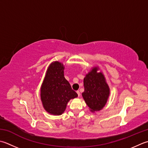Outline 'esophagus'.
<instances>
[{"label": "esophagus", "mask_w": 148, "mask_h": 148, "mask_svg": "<svg viewBox=\"0 0 148 148\" xmlns=\"http://www.w3.org/2000/svg\"><path fill=\"white\" fill-rule=\"evenodd\" d=\"M76 92H77V94L78 95V97H79L80 96V92H79V91L77 90V91H76Z\"/></svg>", "instance_id": "34e87169"}]
</instances>
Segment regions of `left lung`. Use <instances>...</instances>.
Returning a JSON list of instances; mask_svg holds the SVG:
<instances>
[{
    "label": "left lung",
    "instance_id": "left-lung-1",
    "mask_svg": "<svg viewBox=\"0 0 148 148\" xmlns=\"http://www.w3.org/2000/svg\"><path fill=\"white\" fill-rule=\"evenodd\" d=\"M83 99L92 112L100 110L106 105L110 90L103 74L97 72V68L86 75L84 78Z\"/></svg>",
    "mask_w": 148,
    "mask_h": 148
}]
</instances>
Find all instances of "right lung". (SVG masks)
<instances>
[{
  "label": "right lung",
  "mask_w": 148,
  "mask_h": 148,
  "mask_svg": "<svg viewBox=\"0 0 148 148\" xmlns=\"http://www.w3.org/2000/svg\"><path fill=\"white\" fill-rule=\"evenodd\" d=\"M63 70L62 63H52L41 87L43 106L46 111L53 115L62 114L69 100L77 97V94L65 78Z\"/></svg>",
  "instance_id": "1"
}]
</instances>
